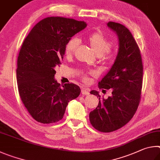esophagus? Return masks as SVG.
Wrapping results in <instances>:
<instances>
[{
	"label": "esophagus",
	"instance_id": "34e87169",
	"mask_svg": "<svg viewBox=\"0 0 160 160\" xmlns=\"http://www.w3.org/2000/svg\"><path fill=\"white\" fill-rule=\"evenodd\" d=\"M82 93L83 95H84V96H88V95H89V91L87 90V89L82 88Z\"/></svg>",
	"mask_w": 160,
	"mask_h": 160
}]
</instances>
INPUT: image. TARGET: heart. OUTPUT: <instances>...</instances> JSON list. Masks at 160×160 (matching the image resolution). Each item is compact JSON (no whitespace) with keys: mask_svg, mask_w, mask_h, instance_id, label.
Wrapping results in <instances>:
<instances>
[{"mask_svg":"<svg viewBox=\"0 0 160 160\" xmlns=\"http://www.w3.org/2000/svg\"><path fill=\"white\" fill-rule=\"evenodd\" d=\"M88 43L96 55H99L103 62H110L115 58V52L110 48L112 46V41L109 40L102 32H94L88 36ZM79 39L77 37L69 38L64 46V53L67 56H72L79 45ZM80 75L83 82H88V75L96 76L97 72L94 70L88 72H81Z\"/></svg>","mask_w":160,"mask_h":160,"instance_id":"obj_1","label":"heart"}]
</instances>
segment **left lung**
<instances>
[{
  "instance_id": "left-lung-1",
  "label": "left lung",
  "mask_w": 160,
  "mask_h": 160,
  "mask_svg": "<svg viewBox=\"0 0 160 160\" xmlns=\"http://www.w3.org/2000/svg\"><path fill=\"white\" fill-rule=\"evenodd\" d=\"M108 26L118 36L119 51L98 87L111 88L112 96L101 100L98 92L91 91L90 93L100 100L98 107L89 114L91 125L103 133L119 129L132 119L141 100L143 69L141 51L129 30L114 22H109Z\"/></svg>"
}]
</instances>
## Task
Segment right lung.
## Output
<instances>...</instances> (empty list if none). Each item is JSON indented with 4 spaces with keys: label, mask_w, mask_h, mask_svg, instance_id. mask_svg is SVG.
<instances>
[{
    "label": "right lung",
    "mask_w": 160,
    "mask_h": 160,
    "mask_svg": "<svg viewBox=\"0 0 160 160\" xmlns=\"http://www.w3.org/2000/svg\"><path fill=\"white\" fill-rule=\"evenodd\" d=\"M86 25L74 19L46 18L33 27L22 43L16 71L18 91L24 107L38 122H59L68 102L79 96L78 86L55 81V67L61 64L67 41Z\"/></svg>",
    "instance_id": "1"
}]
</instances>
